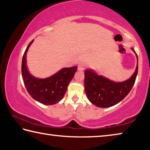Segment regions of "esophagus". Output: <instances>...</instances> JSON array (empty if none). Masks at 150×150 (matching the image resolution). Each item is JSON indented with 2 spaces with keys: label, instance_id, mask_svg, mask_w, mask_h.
Listing matches in <instances>:
<instances>
[{
  "label": "esophagus",
  "instance_id": "esophagus-1",
  "mask_svg": "<svg viewBox=\"0 0 150 150\" xmlns=\"http://www.w3.org/2000/svg\"><path fill=\"white\" fill-rule=\"evenodd\" d=\"M85 65L84 63H81V64L78 65V70L80 71H83L85 69Z\"/></svg>",
  "mask_w": 150,
  "mask_h": 150
}]
</instances>
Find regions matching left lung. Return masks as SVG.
Returning a JSON list of instances; mask_svg holds the SVG:
<instances>
[{
	"label": "left lung",
	"mask_w": 150,
	"mask_h": 150,
	"mask_svg": "<svg viewBox=\"0 0 150 150\" xmlns=\"http://www.w3.org/2000/svg\"><path fill=\"white\" fill-rule=\"evenodd\" d=\"M137 57L136 70L130 78L122 82H115L99 75L91 69L85 70V91L88 99L97 107L108 108L122 100L130 92L135 83L138 69V59Z\"/></svg>",
	"instance_id": "left-lung-1"
}]
</instances>
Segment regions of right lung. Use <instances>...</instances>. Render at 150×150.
I'll list each match as a JSON object with an SVG mask.
<instances>
[{"mask_svg": "<svg viewBox=\"0 0 150 150\" xmlns=\"http://www.w3.org/2000/svg\"><path fill=\"white\" fill-rule=\"evenodd\" d=\"M34 40L28 45L22 57V76L25 87L30 95L38 102L45 105H55L64 96L77 67L63 68L47 78L35 77L29 72L26 65V54Z\"/></svg>", "mask_w": 150, "mask_h": 150, "instance_id": "right-lung-1", "label": "right lung"}]
</instances>
